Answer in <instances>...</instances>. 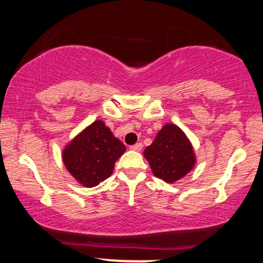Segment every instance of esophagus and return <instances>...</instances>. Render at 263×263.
Segmentation results:
<instances>
[{
	"label": "esophagus",
	"instance_id": "1",
	"mask_svg": "<svg viewBox=\"0 0 263 263\" xmlns=\"http://www.w3.org/2000/svg\"><path fill=\"white\" fill-rule=\"evenodd\" d=\"M130 149H133V151H141L142 149V143H135V145H133V146H130Z\"/></svg>",
	"mask_w": 263,
	"mask_h": 263
}]
</instances>
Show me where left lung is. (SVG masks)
<instances>
[{"mask_svg":"<svg viewBox=\"0 0 263 263\" xmlns=\"http://www.w3.org/2000/svg\"><path fill=\"white\" fill-rule=\"evenodd\" d=\"M143 156L154 176L167 183L184 177L195 166L196 159L192 142L176 124H165Z\"/></svg>","mask_w":263,"mask_h":263,"instance_id":"left-lung-1","label":"left lung"}]
</instances>
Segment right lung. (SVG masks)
<instances>
[{"instance_id": "obj_1", "label": "right lung", "mask_w": 263, "mask_h": 263, "mask_svg": "<svg viewBox=\"0 0 263 263\" xmlns=\"http://www.w3.org/2000/svg\"><path fill=\"white\" fill-rule=\"evenodd\" d=\"M124 152L125 146L105 123L96 121L64 147L62 159L69 174L91 188L112 175L115 163Z\"/></svg>"}]
</instances>
